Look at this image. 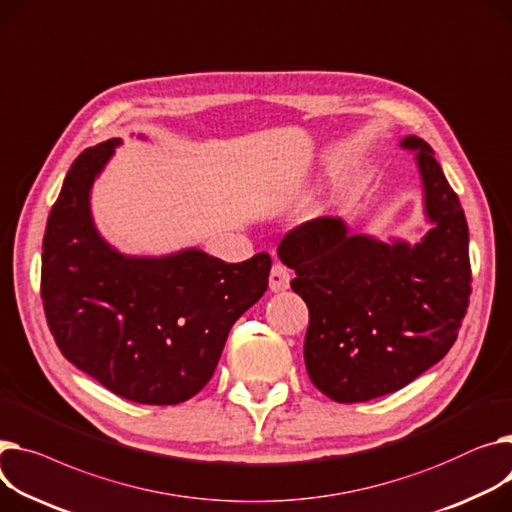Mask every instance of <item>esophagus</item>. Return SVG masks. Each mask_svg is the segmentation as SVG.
Here are the masks:
<instances>
[{"mask_svg":"<svg viewBox=\"0 0 512 512\" xmlns=\"http://www.w3.org/2000/svg\"><path fill=\"white\" fill-rule=\"evenodd\" d=\"M290 286V269L282 263H276L269 271V290L271 292H284Z\"/></svg>","mask_w":512,"mask_h":512,"instance_id":"34e87169","label":"esophagus"}]
</instances>
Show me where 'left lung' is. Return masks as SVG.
<instances>
[{
	"instance_id": "obj_1",
	"label": "left lung",
	"mask_w": 512,
	"mask_h": 512,
	"mask_svg": "<svg viewBox=\"0 0 512 512\" xmlns=\"http://www.w3.org/2000/svg\"><path fill=\"white\" fill-rule=\"evenodd\" d=\"M401 148L416 152L432 224L420 243H383L327 216L290 230L278 247L296 271L292 290L309 306L306 372L337 403L410 385L451 350L469 304V230L459 197L424 140L407 135Z\"/></svg>"
}]
</instances>
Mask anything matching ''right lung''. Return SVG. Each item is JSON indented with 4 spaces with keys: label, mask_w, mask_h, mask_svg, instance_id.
<instances>
[{
    "label": "right lung",
    "mask_w": 512,
    "mask_h": 512,
    "mask_svg": "<svg viewBox=\"0 0 512 512\" xmlns=\"http://www.w3.org/2000/svg\"><path fill=\"white\" fill-rule=\"evenodd\" d=\"M117 146L113 138L84 150L63 181L43 238L45 315L61 354L102 387L175 405L212 379L230 327L267 290L271 257L119 253L90 212L92 185Z\"/></svg>",
    "instance_id": "add662e5"
}]
</instances>
